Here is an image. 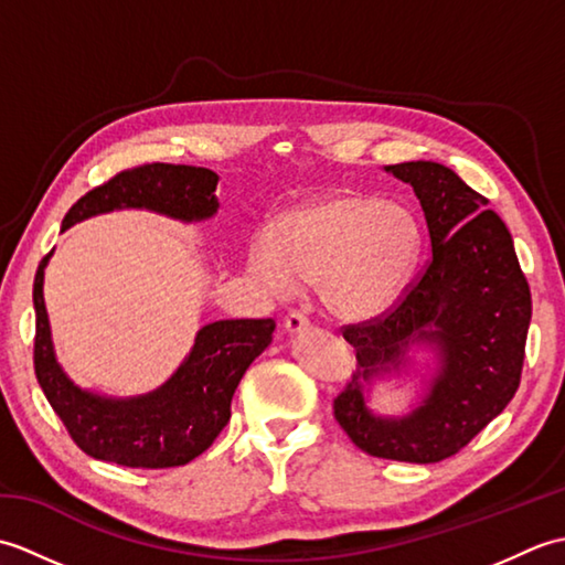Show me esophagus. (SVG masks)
Masks as SVG:
<instances>
[{"mask_svg":"<svg viewBox=\"0 0 565 565\" xmlns=\"http://www.w3.org/2000/svg\"><path fill=\"white\" fill-rule=\"evenodd\" d=\"M284 328H286V332H289V334H298V332L308 330L310 322H308V318L303 313H298V310H291V313L286 316V320H284Z\"/></svg>","mask_w":565,"mask_h":565,"instance_id":"esophagus-1","label":"esophagus"}]
</instances>
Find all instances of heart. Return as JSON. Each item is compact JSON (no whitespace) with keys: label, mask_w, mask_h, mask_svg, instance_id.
<instances>
[{"label":"heart","mask_w":565,"mask_h":565,"mask_svg":"<svg viewBox=\"0 0 565 565\" xmlns=\"http://www.w3.org/2000/svg\"><path fill=\"white\" fill-rule=\"evenodd\" d=\"M417 247L415 218L398 203L340 194L259 231L247 249V269L269 296L318 286L332 316L369 320L398 301Z\"/></svg>","instance_id":"b5f03b06"}]
</instances>
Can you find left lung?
Masks as SVG:
<instances>
[{
  "mask_svg": "<svg viewBox=\"0 0 565 565\" xmlns=\"http://www.w3.org/2000/svg\"><path fill=\"white\" fill-rule=\"evenodd\" d=\"M411 184L423 206L431 257L386 318L344 328L356 369L334 398V417L359 449L379 459L437 463L495 419L520 386L532 296L512 235L488 199L429 160L383 167ZM433 354L427 375L414 352ZM420 386L405 414L370 407L381 380Z\"/></svg>",
  "mask_w": 565,
  "mask_h": 565,
  "instance_id": "left-lung-1",
  "label": "left lung"
}]
</instances>
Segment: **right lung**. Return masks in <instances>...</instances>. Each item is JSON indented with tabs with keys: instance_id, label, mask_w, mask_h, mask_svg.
<instances>
[{
	"instance_id": "1",
	"label": "right lung",
	"mask_w": 565,
	"mask_h": 565,
	"mask_svg": "<svg viewBox=\"0 0 565 565\" xmlns=\"http://www.w3.org/2000/svg\"><path fill=\"white\" fill-rule=\"evenodd\" d=\"M218 174L206 167L142 164L116 174L72 206L63 233L111 211H152L172 221L201 223L218 213ZM45 255L33 281L35 379L70 437L92 459L128 468L184 466L206 451L231 419V401L249 364L267 350L274 320H215L203 326L189 354L162 386L142 395H102L82 388L60 366L43 279Z\"/></svg>"
}]
</instances>
